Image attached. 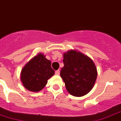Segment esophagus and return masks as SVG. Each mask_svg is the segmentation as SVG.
Listing matches in <instances>:
<instances>
[{
    "mask_svg": "<svg viewBox=\"0 0 121 121\" xmlns=\"http://www.w3.org/2000/svg\"><path fill=\"white\" fill-rule=\"evenodd\" d=\"M55 74H56V75H59L60 74V70H56V71H55Z\"/></svg>",
    "mask_w": 121,
    "mask_h": 121,
    "instance_id": "1",
    "label": "esophagus"
}]
</instances>
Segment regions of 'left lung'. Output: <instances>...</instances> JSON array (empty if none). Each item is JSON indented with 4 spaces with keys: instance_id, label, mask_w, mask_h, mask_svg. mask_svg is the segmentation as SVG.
I'll list each match as a JSON object with an SVG mask.
<instances>
[{
    "instance_id": "8db88e82",
    "label": "left lung",
    "mask_w": 121,
    "mask_h": 121,
    "mask_svg": "<svg viewBox=\"0 0 121 121\" xmlns=\"http://www.w3.org/2000/svg\"><path fill=\"white\" fill-rule=\"evenodd\" d=\"M60 77L67 90L75 96H82L92 89L97 77L95 65L90 57L75 50L64 54Z\"/></svg>"
}]
</instances>
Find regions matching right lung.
<instances>
[{
  "label": "right lung",
  "instance_id": "obj_1",
  "mask_svg": "<svg viewBox=\"0 0 121 121\" xmlns=\"http://www.w3.org/2000/svg\"><path fill=\"white\" fill-rule=\"evenodd\" d=\"M54 74L51 62L43 54H39L24 67L21 81L25 88L31 91H39L47 84L48 80Z\"/></svg>",
  "mask_w": 121,
  "mask_h": 121
}]
</instances>
